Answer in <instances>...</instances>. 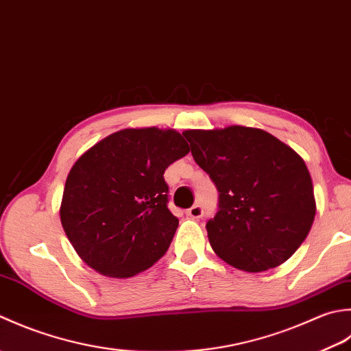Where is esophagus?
Listing matches in <instances>:
<instances>
[{"label":"esophagus","instance_id":"34e87169","mask_svg":"<svg viewBox=\"0 0 351 351\" xmlns=\"http://www.w3.org/2000/svg\"><path fill=\"white\" fill-rule=\"evenodd\" d=\"M203 213H204V210H203L202 204H194V206L191 207V209L186 210V215H188L189 218H194V219L202 218Z\"/></svg>","mask_w":351,"mask_h":351}]
</instances>
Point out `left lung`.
Masks as SVG:
<instances>
[{
	"mask_svg": "<svg viewBox=\"0 0 351 351\" xmlns=\"http://www.w3.org/2000/svg\"><path fill=\"white\" fill-rule=\"evenodd\" d=\"M197 165L218 191L210 245L250 273L276 268L303 244L315 218L312 178L291 147L259 128L186 130Z\"/></svg>",
	"mask_w": 351,
	"mask_h": 351,
	"instance_id": "obj_1",
	"label": "left lung"
}]
</instances>
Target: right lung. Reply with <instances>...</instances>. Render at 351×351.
<instances>
[{
    "mask_svg": "<svg viewBox=\"0 0 351 351\" xmlns=\"http://www.w3.org/2000/svg\"><path fill=\"white\" fill-rule=\"evenodd\" d=\"M189 153L176 130L125 128L71 168L60 219L78 256L98 273L125 278L167 253L178 227L163 173Z\"/></svg>",
    "mask_w": 351,
    "mask_h": 351,
    "instance_id": "add662e5",
    "label": "right lung"
}]
</instances>
